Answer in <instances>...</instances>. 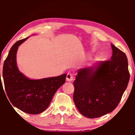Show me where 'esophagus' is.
I'll return each instance as SVG.
<instances>
[{
    "label": "esophagus",
    "mask_w": 135,
    "mask_h": 135,
    "mask_svg": "<svg viewBox=\"0 0 135 135\" xmlns=\"http://www.w3.org/2000/svg\"><path fill=\"white\" fill-rule=\"evenodd\" d=\"M66 80L68 81H73L74 80V77H73V74L71 73L68 72L67 74V77H66Z\"/></svg>",
    "instance_id": "esophagus-1"
}]
</instances>
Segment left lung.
<instances>
[{
	"mask_svg": "<svg viewBox=\"0 0 135 135\" xmlns=\"http://www.w3.org/2000/svg\"><path fill=\"white\" fill-rule=\"evenodd\" d=\"M111 45L110 60L80 69L73 83L74 104L86 117H99L113 111L127 87L130 73L127 56Z\"/></svg>",
	"mask_w": 135,
	"mask_h": 135,
	"instance_id": "left-lung-1",
	"label": "left lung"
}]
</instances>
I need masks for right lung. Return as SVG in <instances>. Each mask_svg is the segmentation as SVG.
Returning <instances> with one entry per match:
<instances>
[{
    "instance_id": "1",
    "label": "right lung",
    "mask_w": 135,
    "mask_h": 135,
    "mask_svg": "<svg viewBox=\"0 0 135 135\" xmlns=\"http://www.w3.org/2000/svg\"><path fill=\"white\" fill-rule=\"evenodd\" d=\"M27 38L17 41L11 47L2 74L6 95L13 105L27 114H38L48 107L56 90L65 83L67 74L31 80L22 74L17 68L16 55L18 46Z\"/></svg>"
}]
</instances>
